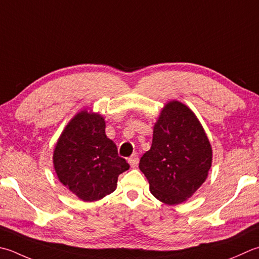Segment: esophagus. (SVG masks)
<instances>
[{
	"instance_id": "obj_1",
	"label": "esophagus",
	"mask_w": 259,
	"mask_h": 259,
	"mask_svg": "<svg viewBox=\"0 0 259 259\" xmlns=\"http://www.w3.org/2000/svg\"><path fill=\"white\" fill-rule=\"evenodd\" d=\"M128 163L130 164V166L131 167H137V165H138V163H139V157H138V155L137 154H135V155H133V156H130L129 158H128Z\"/></svg>"
}]
</instances>
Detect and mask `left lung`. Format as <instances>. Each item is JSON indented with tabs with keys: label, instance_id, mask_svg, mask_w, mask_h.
Masks as SVG:
<instances>
[{
	"label": "left lung",
	"instance_id": "1",
	"mask_svg": "<svg viewBox=\"0 0 259 259\" xmlns=\"http://www.w3.org/2000/svg\"><path fill=\"white\" fill-rule=\"evenodd\" d=\"M211 165L212 147L199 119L187 105L169 101L139 163L151 194L165 204L183 203L204 183Z\"/></svg>",
	"mask_w": 259,
	"mask_h": 259
}]
</instances>
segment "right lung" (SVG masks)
I'll use <instances>...</instances> for the list:
<instances>
[{
	"instance_id": "add662e5",
	"label": "right lung",
	"mask_w": 259,
	"mask_h": 259,
	"mask_svg": "<svg viewBox=\"0 0 259 259\" xmlns=\"http://www.w3.org/2000/svg\"><path fill=\"white\" fill-rule=\"evenodd\" d=\"M53 163L60 183L85 202L112 193L119 175L130 167L106 137L103 116L88 109L65 126L55 146Z\"/></svg>"
}]
</instances>
